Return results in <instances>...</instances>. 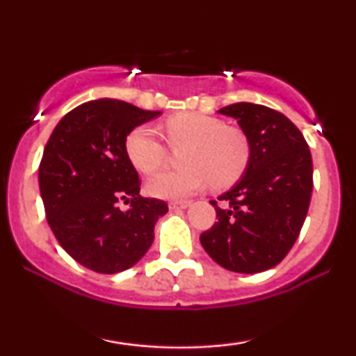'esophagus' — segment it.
<instances>
[{
    "mask_svg": "<svg viewBox=\"0 0 356 356\" xmlns=\"http://www.w3.org/2000/svg\"><path fill=\"white\" fill-rule=\"evenodd\" d=\"M191 206V201H172L169 204L170 209H186Z\"/></svg>",
    "mask_w": 356,
    "mask_h": 356,
    "instance_id": "obj_1",
    "label": "esophagus"
}]
</instances>
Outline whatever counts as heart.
<instances>
[{
    "mask_svg": "<svg viewBox=\"0 0 356 356\" xmlns=\"http://www.w3.org/2000/svg\"><path fill=\"white\" fill-rule=\"evenodd\" d=\"M167 140L172 147L187 145L182 150L184 167L165 170L147 184L155 197L182 199L212 186L234 184L246 170L249 142L238 129L226 127L219 118L179 113L165 120ZM127 157L142 174L157 172L167 161V149L150 127H137L127 136Z\"/></svg>",
    "mask_w": 356,
    "mask_h": 356,
    "instance_id": "heart-1",
    "label": "heart"
}]
</instances>
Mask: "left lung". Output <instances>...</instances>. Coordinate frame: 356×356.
<instances>
[{"mask_svg":"<svg viewBox=\"0 0 356 356\" xmlns=\"http://www.w3.org/2000/svg\"><path fill=\"white\" fill-rule=\"evenodd\" d=\"M238 120L249 142L241 181L224 192L218 222L201 244L219 266L234 273L266 271L284 259L308 214L313 161L303 134L281 112L264 105L232 104L218 110Z\"/></svg>","mask_w":356,"mask_h":356,"instance_id":"left-lung-1","label":"left lung"}]
</instances>
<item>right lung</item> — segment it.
<instances>
[{"mask_svg":"<svg viewBox=\"0 0 356 356\" xmlns=\"http://www.w3.org/2000/svg\"><path fill=\"white\" fill-rule=\"evenodd\" d=\"M161 113L115 99L85 102L48 138L38 169L44 214L60 246L81 266L115 275L152 246L155 222L169 207L138 194L125 140ZM120 202L129 209L122 211Z\"/></svg>","mask_w":356,"mask_h":356,"instance_id":"1","label":"right lung"}]
</instances>
